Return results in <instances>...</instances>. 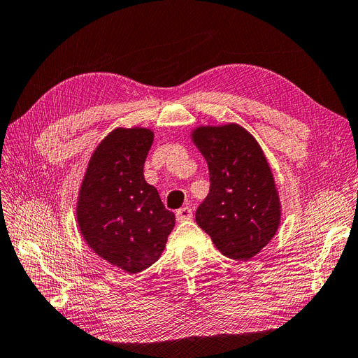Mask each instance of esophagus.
Returning a JSON list of instances; mask_svg holds the SVG:
<instances>
[{
  "label": "esophagus",
  "instance_id": "34e87169",
  "mask_svg": "<svg viewBox=\"0 0 358 358\" xmlns=\"http://www.w3.org/2000/svg\"><path fill=\"white\" fill-rule=\"evenodd\" d=\"M176 218L179 222L189 221L192 218V209L191 208H182L176 212Z\"/></svg>",
  "mask_w": 358,
  "mask_h": 358
}]
</instances>
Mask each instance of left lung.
Wrapping results in <instances>:
<instances>
[{
	"instance_id": "obj_1",
	"label": "left lung",
	"mask_w": 358,
	"mask_h": 358,
	"mask_svg": "<svg viewBox=\"0 0 358 358\" xmlns=\"http://www.w3.org/2000/svg\"><path fill=\"white\" fill-rule=\"evenodd\" d=\"M191 137L210 178L196 221L225 257L246 262L273 239L280 222L279 194L263 149L237 124L199 127Z\"/></svg>"
}]
</instances>
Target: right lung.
Segmentation results:
<instances>
[{
	"label": "right lung",
	"instance_id": "right-lung-1",
	"mask_svg": "<svg viewBox=\"0 0 358 358\" xmlns=\"http://www.w3.org/2000/svg\"><path fill=\"white\" fill-rule=\"evenodd\" d=\"M154 142L149 128H115L96 146L79 189V230L92 251L127 273L152 266L175 227L155 187L143 176Z\"/></svg>",
	"mask_w": 358,
	"mask_h": 358
}]
</instances>
